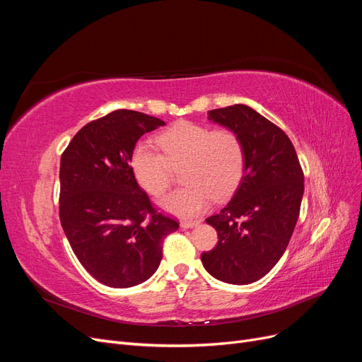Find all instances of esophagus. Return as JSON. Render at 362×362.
<instances>
[{"mask_svg":"<svg viewBox=\"0 0 362 362\" xmlns=\"http://www.w3.org/2000/svg\"><path fill=\"white\" fill-rule=\"evenodd\" d=\"M199 222H201V221H182V222H181V228H182V229H189V228H193V226H196V225H199Z\"/></svg>","mask_w":362,"mask_h":362,"instance_id":"1","label":"esophagus"}]
</instances>
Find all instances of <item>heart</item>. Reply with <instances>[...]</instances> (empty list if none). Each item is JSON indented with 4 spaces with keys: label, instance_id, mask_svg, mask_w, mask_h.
<instances>
[{
    "label": "heart",
    "instance_id": "obj_1",
    "mask_svg": "<svg viewBox=\"0 0 362 362\" xmlns=\"http://www.w3.org/2000/svg\"><path fill=\"white\" fill-rule=\"evenodd\" d=\"M157 152L148 144H137L129 166L137 184L148 194L160 198L168 192L173 172L180 170L185 185L161 201V206L181 217L202 213L211 199L231 196L245 172L242 140L228 128L210 129L193 122H178L157 137Z\"/></svg>",
    "mask_w": 362,
    "mask_h": 362
}]
</instances>
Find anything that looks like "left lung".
Instances as JSON below:
<instances>
[{"mask_svg": "<svg viewBox=\"0 0 362 362\" xmlns=\"http://www.w3.org/2000/svg\"><path fill=\"white\" fill-rule=\"evenodd\" d=\"M208 117L242 140L245 172L233 199L206 218L218 242L201 259L216 279L246 286L286 252L300 213L303 172L288 136L254 108L235 104Z\"/></svg>", "mask_w": 362, "mask_h": 362, "instance_id": "8db88e82", "label": "left lung"}]
</instances>
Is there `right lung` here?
<instances>
[{
	"mask_svg": "<svg viewBox=\"0 0 362 362\" xmlns=\"http://www.w3.org/2000/svg\"><path fill=\"white\" fill-rule=\"evenodd\" d=\"M161 125L154 116L116 110L84 125L62 154V228L81 266L107 287L149 279L163 240L180 226L152 206L129 166L137 140Z\"/></svg>",
	"mask_w": 362,
	"mask_h": 362,
	"instance_id": "1",
	"label": "right lung"
}]
</instances>
